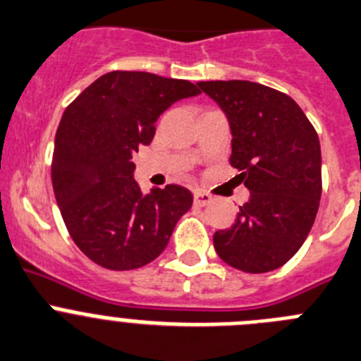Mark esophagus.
<instances>
[{
	"mask_svg": "<svg viewBox=\"0 0 361 361\" xmlns=\"http://www.w3.org/2000/svg\"><path fill=\"white\" fill-rule=\"evenodd\" d=\"M194 203H196L197 207H207L209 203H212V196L204 192V190H196V192H194Z\"/></svg>",
	"mask_w": 361,
	"mask_h": 361,
	"instance_id": "esophagus-1",
	"label": "esophagus"
}]
</instances>
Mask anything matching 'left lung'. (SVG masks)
Instances as JSON below:
<instances>
[{
  "mask_svg": "<svg viewBox=\"0 0 361 361\" xmlns=\"http://www.w3.org/2000/svg\"><path fill=\"white\" fill-rule=\"evenodd\" d=\"M225 113L232 133L230 164L250 200L230 228L214 233L226 264L246 274L281 268L298 252L322 196L318 135L286 93L250 80L197 82Z\"/></svg>",
  "mask_w": 361,
  "mask_h": 361,
  "instance_id": "left-lung-1",
  "label": "left lung"
}]
</instances>
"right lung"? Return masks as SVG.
Returning a JSON list of instances; mask_svg holds the SVG:
<instances>
[{
    "instance_id": "1",
    "label": "right lung",
    "mask_w": 361,
    "mask_h": 361,
    "mask_svg": "<svg viewBox=\"0 0 361 361\" xmlns=\"http://www.w3.org/2000/svg\"><path fill=\"white\" fill-rule=\"evenodd\" d=\"M196 84L147 71H111L70 104L55 135L51 183L68 232L102 268H142L160 255L192 207L181 185L144 194L133 154L149 145L161 113L200 95Z\"/></svg>"
}]
</instances>
